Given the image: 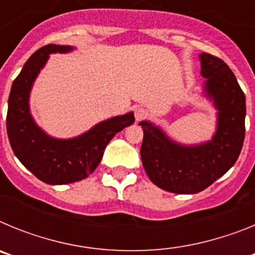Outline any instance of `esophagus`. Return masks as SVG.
<instances>
[{
	"label": "esophagus",
	"instance_id": "esophagus-1",
	"mask_svg": "<svg viewBox=\"0 0 255 255\" xmlns=\"http://www.w3.org/2000/svg\"><path fill=\"white\" fill-rule=\"evenodd\" d=\"M135 120L136 121H140V120H143L144 117L147 116V110H145V108L144 107H136L135 108Z\"/></svg>",
	"mask_w": 255,
	"mask_h": 255
}]
</instances>
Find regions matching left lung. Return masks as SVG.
Masks as SVG:
<instances>
[{"label": "left lung", "mask_w": 255, "mask_h": 255, "mask_svg": "<svg viewBox=\"0 0 255 255\" xmlns=\"http://www.w3.org/2000/svg\"><path fill=\"white\" fill-rule=\"evenodd\" d=\"M204 94L217 108V128L211 140L195 145L173 141L158 126L141 121V162L150 181L176 194H195L233 167L245 136V96L235 75L221 58L202 53Z\"/></svg>", "instance_id": "8db88e82"}]
</instances>
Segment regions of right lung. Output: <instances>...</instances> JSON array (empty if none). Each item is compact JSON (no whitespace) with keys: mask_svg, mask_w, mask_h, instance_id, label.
Listing matches in <instances>:
<instances>
[{"mask_svg":"<svg viewBox=\"0 0 255 255\" xmlns=\"http://www.w3.org/2000/svg\"><path fill=\"white\" fill-rule=\"evenodd\" d=\"M73 49L70 46L47 44L35 51L13 80L8 97L6 128L11 148L35 177L49 185H64L89 176L102 159L110 140L134 123V114L129 112L97 124L71 139L52 138L34 123L29 111V94L35 78L49 53H66Z\"/></svg>","mask_w":255,"mask_h":255,"instance_id":"obj_1","label":"right lung"}]
</instances>
